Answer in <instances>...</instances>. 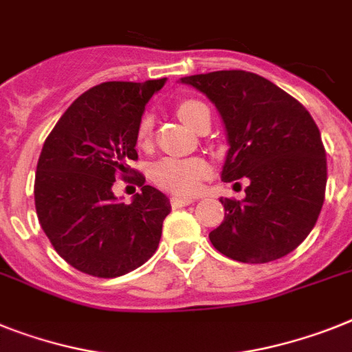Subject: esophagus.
I'll list each match as a JSON object with an SVG mask.
<instances>
[{
  "label": "esophagus",
  "instance_id": "obj_1",
  "mask_svg": "<svg viewBox=\"0 0 352 352\" xmlns=\"http://www.w3.org/2000/svg\"><path fill=\"white\" fill-rule=\"evenodd\" d=\"M195 200L190 197H171V206L173 208H184V206H190Z\"/></svg>",
  "mask_w": 352,
  "mask_h": 352
}]
</instances>
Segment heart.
<instances>
[{
  "label": "heart",
  "instance_id": "obj_1",
  "mask_svg": "<svg viewBox=\"0 0 352 352\" xmlns=\"http://www.w3.org/2000/svg\"><path fill=\"white\" fill-rule=\"evenodd\" d=\"M204 111H209L202 102L197 100H184L179 103L177 114L184 121L186 125L193 129L195 123L199 121L200 114ZM152 126L153 121L150 116H144L140 121L138 126V144L146 146L152 138ZM209 171L208 162L202 157H190V159H179V157H164L157 161L150 170L152 181L162 188V190H170L173 193L190 195L197 191L200 181H202L206 173Z\"/></svg>",
  "mask_w": 352,
  "mask_h": 352
}]
</instances>
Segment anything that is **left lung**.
<instances>
[{"instance_id":"1","label":"left lung","mask_w":352,"mask_h":352,"mask_svg":"<svg viewBox=\"0 0 352 352\" xmlns=\"http://www.w3.org/2000/svg\"><path fill=\"white\" fill-rule=\"evenodd\" d=\"M214 103L226 126L221 181L247 177L243 200L220 199L226 217L212 247L241 263H268L306 240L320 214L326 150L309 112L281 87L249 71L181 78Z\"/></svg>"}]
</instances>
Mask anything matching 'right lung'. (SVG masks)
Listing matches in <instances>:
<instances>
[{
	"mask_svg": "<svg viewBox=\"0 0 352 352\" xmlns=\"http://www.w3.org/2000/svg\"><path fill=\"white\" fill-rule=\"evenodd\" d=\"M166 78L103 82L71 103L44 141L35 175V209L64 261L94 277H120L148 261L161 241L170 200L144 186L131 204L112 193L138 159L144 105Z\"/></svg>",
	"mask_w": 352,
	"mask_h": 352,
	"instance_id": "add662e5",
	"label": "right lung"
}]
</instances>
